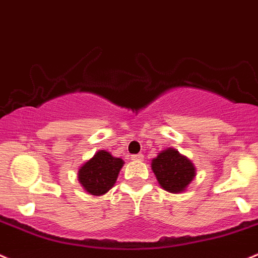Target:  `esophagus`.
Here are the masks:
<instances>
[{"label": "esophagus", "instance_id": "obj_1", "mask_svg": "<svg viewBox=\"0 0 258 258\" xmlns=\"http://www.w3.org/2000/svg\"><path fill=\"white\" fill-rule=\"evenodd\" d=\"M131 160H134V161H141V160H144V155H142V154L132 155Z\"/></svg>", "mask_w": 258, "mask_h": 258}]
</instances>
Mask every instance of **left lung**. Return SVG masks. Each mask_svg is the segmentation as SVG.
<instances>
[{"label":"left lung","instance_id":"8db88e82","mask_svg":"<svg viewBox=\"0 0 258 258\" xmlns=\"http://www.w3.org/2000/svg\"><path fill=\"white\" fill-rule=\"evenodd\" d=\"M151 169L160 186L172 194L185 191L197 175V167L191 160L171 147L152 159Z\"/></svg>","mask_w":258,"mask_h":258}]
</instances>
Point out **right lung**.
<instances>
[{"mask_svg": "<svg viewBox=\"0 0 258 258\" xmlns=\"http://www.w3.org/2000/svg\"><path fill=\"white\" fill-rule=\"evenodd\" d=\"M124 161L106 150H99L78 170V180L91 196H103L113 187Z\"/></svg>", "mask_w": 258, "mask_h": 258, "instance_id": "obj_1", "label": "right lung"}]
</instances>
